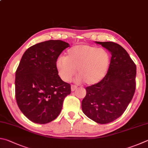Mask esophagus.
Instances as JSON below:
<instances>
[{"mask_svg":"<svg viewBox=\"0 0 148 148\" xmlns=\"http://www.w3.org/2000/svg\"><path fill=\"white\" fill-rule=\"evenodd\" d=\"M77 86L76 85H71V90L72 91H74L77 89Z\"/></svg>","mask_w":148,"mask_h":148,"instance_id":"1","label":"esophagus"}]
</instances>
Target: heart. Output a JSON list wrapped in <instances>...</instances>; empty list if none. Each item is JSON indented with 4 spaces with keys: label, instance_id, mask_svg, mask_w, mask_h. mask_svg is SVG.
Listing matches in <instances>:
<instances>
[{
    "label": "heart",
    "instance_id": "1",
    "mask_svg": "<svg viewBox=\"0 0 148 148\" xmlns=\"http://www.w3.org/2000/svg\"><path fill=\"white\" fill-rule=\"evenodd\" d=\"M111 56L104 48L88 45H75L67 50L65 58L56 61L58 74L63 81L69 82L77 69L79 79L92 85L101 82L108 71Z\"/></svg>",
    "mask_w": 148,
    "mask_h": 148
}]
</instances>
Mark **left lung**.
<instances>
[{"label":"left lung","mask_w":148,"mask_h":148,"mask_svg":"<svg viewBox=\"0 0 148 148\" xmlns=\"http://www.w3.org/2000/svg\"><path fill=\"white\" fill-rule=\"evenodd\" d=\"M111 53L108 71L98 83L85 88L82 102L86 116L101 124L110 123L124 112L136 89V67L126 50L113 42H96Z\"/></svg>","instance_id":"1"}]
</instances>
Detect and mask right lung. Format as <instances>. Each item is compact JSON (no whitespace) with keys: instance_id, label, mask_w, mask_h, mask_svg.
<instances>
[{"instance_id":"1","label":"right lung","mask_w":148,"mask_h":148,"mask_svg":"<svg viewBox=\"0 0 148 148\" xmlns=\"http://www.w3.org/2000/svg\"><path fill=\"white\" fill-rule=\"evenodd\" d=\"M69 47L61 40H49L30 47L21 58L15 72V98L32 122L45 124L55 120L71 92L56 68L59 56Z\"/></svg>"}]
</instances>
